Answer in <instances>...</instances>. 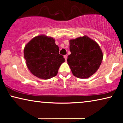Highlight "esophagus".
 <instances>
[{
  "label": "esophagus",
  "mask_w": 123,
  "mask_h": 123,
  "mask_svg": "<svg viewBox=\"0 0 123 123\" xmlns=\"http://www.w3.org/2000/svg\"><path fill=\"white\" fill-rule=\"evenodd\" d=\"M64 58L65 61H67V55H64Z\"/></svg>",
  "instance_id": "esophagus-1"
}]
</instances>
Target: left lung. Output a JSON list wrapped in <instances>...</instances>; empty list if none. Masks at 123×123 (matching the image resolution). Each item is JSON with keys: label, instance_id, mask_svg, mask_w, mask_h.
<instances>
[{"label": "left lung", "instance_id": "left-lung-1", "mask_svg": "<svg viewBox=\"0 0 123 123\" xmlns=\"http://www.w3.org/2000/svg\"><path fill=\"white\" fill-rule=\"evenodd\" d=\"M67 62L72 73L79 78H88L98 69L103 54L100 46L87 36L69 40Z\"/></svg>", "mask_w": 123, "mask_h": 123}]
</instances>
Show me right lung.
<instances>
[{
  "label": "right lung",
  "instance_id": "add662e5",
  "mask_svg": "<svg viewBox=\"0 0 123 123\" xmlns=\"http://www.w3.org/2000/svg\"><path fill=\"white\" fill-rule=\"evenodd\" d=\"M23 53L31 73L43 80L56 76L60 66L65 62L63 55L59 54L55 39L44 35L30 40L25 46Z\"/></svg>",
  "mask_w": 123,
  "mask_h": 123
}]
</instances>
